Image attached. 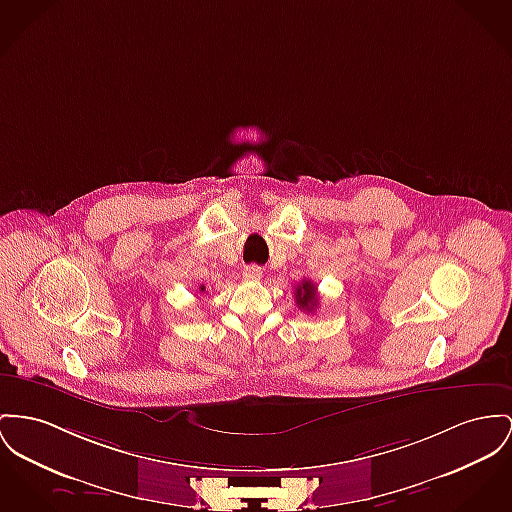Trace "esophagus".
I'll return each mask as SVG.
<instances>
[{
	"instance_id": "esophagus-1",
	"label": "esophagus",
	"mask_w": 512,
	"mask_h": 512,
	"mask_svg": "<svg viewBox=\"0 0 512 512\" xmlns=\"http://www.w3.org/2000/svg\"><path fill=\"white\" fill-rule=\"evenodd\" d=\"M242 275H244L246 279H252V281H256V279H260V277H262V268H260V266H256V264H252V266H246V268L242 270Z\"/></svg>"
}]
</instances>
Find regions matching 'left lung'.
Listing matches in <instances>:
<instances>
[{
  "mask_svg": "<svg viewBox=\"0 0 512 512\" xmlns=\"http://www.w3.org/2000/svg\"><path fill=\"white\" fill-rule=\"evenodd\" d=\"M295 301L297 307L312 312L318 307V295H316V285L310 279H303L297 287H295Z\"/></svg>",
  "mask_w": 512,
  "mask_h": 512,
  "instance_id": "left-lung-1",
  "label": "left lung"
}]
</instances>
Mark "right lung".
Wrapping results in <instances>:
<instances>
[{
	"instance_id": "add662e5",
	"label": "right lung",
	"mask_w": 512,
	"mask_h": 512,
	"mask_svg": "<svg viewBox=\"0 0 512 512\" xmlns=\"http://www.w3.org/2000/svg\"><path fill=\"white\" fill-rule=\"evenodd\" d=\"M205 287L204 285H202V287H200V291H204Z\"/></svg>"
}]
</instances>
